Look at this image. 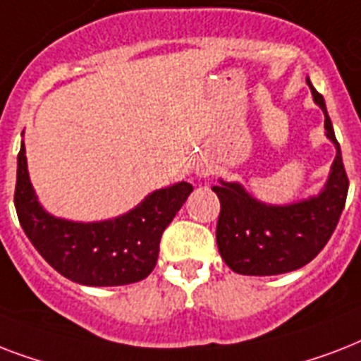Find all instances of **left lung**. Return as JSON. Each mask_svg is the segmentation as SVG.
Returning a JSON list of instances; mask_svg holds the SVG:
<instances>
[{"instance_id":"obj_1","label":"left lung","mask_w":361,"mask_h":361,"mask_svg":"<svg viewBox=\"0 0 361 361\" xmlns=\"http://www.w3.org/2000/svg\"><path fill=\"white\" fill-rule=\"evenodd\" d=\"M314 103L324 112L326 136L337 147L330 178L319 197L290 206H266L257 202L238 183L212 189L219 197L217 247L226 266L241 275H279L302 268L319 255L336 231L347 202L348 176L341 147L324 99L307 80Z\"/></svg>"}]
</instances>
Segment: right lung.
<instances>
[{
    "instance_id": "obj_1",
    "label": "right lung",
    "mask_w": 361,
    "mask_h": 361,
    "mask_svg": "<svg viewBox=\"0 0 361 361\" xmlns=\"http://www.w3.org/2000/svg\"><path fill=\"white\" fill-rule=\"evenodd\" d=\"M187 181L159 189L129 214L101 223H73L47 214L30 183L22 142L14 208L39 255L67 279L87 286H121L152 274L164 228L191 195Z\"/></svg>"
}]
</instances>
